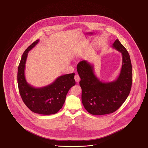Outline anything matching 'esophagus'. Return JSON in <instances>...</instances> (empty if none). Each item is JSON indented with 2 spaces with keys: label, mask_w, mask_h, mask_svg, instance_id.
<instances>
[{
  "label": "esophagus",
  "mask_w": 148,
  "mask_h": 148,
  "mask_svg": "<svg viewBox=\"0 0 148 148\" xmlns=\"http://www.w3.org/2000/svg\"><path fill=\"white\" fill-rule=\"evenodd\" d=\"M74 79H75V82H79V81H80V77H79V76L77 75V74H76L75 76H74Z\"/></svg>",
  "instance_id": "obj_1"
}]
</instances>
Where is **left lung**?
I'll return each mask as SVG.
<instances>
[{
  "instance_id": "8db88e82",
  "label": "left lung",
  "mask_w": 148,
  "mask_h": 148,
  "mask_svg": "<svg viewBox=\"0 0 148 148\" xmlns=\"http://www.w3.org/2000/svg\"><path fill=\"white\" fill-rule=\"evenodd\" d=\"M112 47L121 53L123 58L119 75L113 82L100 81L94 74L93 65L88 61L82 60L77 64L82 103L92 115L114 113L124 103L131 90L133 71L130 56L118 39L113 43Z\"/></svg>"
}]
</instances>
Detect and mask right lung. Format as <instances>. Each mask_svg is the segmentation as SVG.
Masks as SVG:
<instances>
[{
  "mask_svg": "<svg viewBox=\"0 0 148 148\" xmlns=\"http://www.w3.org/2000/svg\"><path fill=\"white\" fill-rule=\"evenodd\" d=\"M39 42L36 40L24 52L18 69V85L24 104L34 113L51 115L57 113L63 106L66 96L71 88L75 85V73L57 77L51 84L42 88H35L27 83L25 68L28 53Z\"/></svg>",
  "mask_w": 148,
  "mask_h": 148,
  "instance_id": "right-lung-1",
  "label": "right lung"
}]
</instances>
